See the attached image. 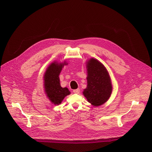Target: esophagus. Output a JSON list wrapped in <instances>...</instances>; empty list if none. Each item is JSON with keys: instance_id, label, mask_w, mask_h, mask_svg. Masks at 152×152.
Returning a JSON list of instances; mask_svg holds the SVG:
<instances>
[{"instance_id": "34e87169", "label": "esophagus", "mask_w": 152, "mask_h": 152, "mask_svg": "<svg viewBox=\"0 0 152 152\" xmlns=\"http://www.w3.org/2000/svg\"><path fill=\"white\" fill-rule=\"evenodd\" d=\"M73 93H75V94H79V93H80V90H79V88L74 90H73Z\"/></svg>"}]
</instances>
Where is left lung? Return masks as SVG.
I'll return each mask as SVG.
<instances>
[{
    "label": "left lung",
    "instance_id": "1",
    "mask_svg": "<svg viewBox=\"0 0 152 152\" xmlns=\"http://www.w3.org/2000/svg\"><path fill=\"white\" fill-rule=\"evenodd\" d=\"M87 87L83 94L91 104L98 106L109 99L112 93L110 76L103 65L91 58L87 62Z\"/></svg>",
    "mask_w": 152,
    "mask_h": 152
}]
</instances>
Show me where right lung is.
Instances as JSON below:
<instances>
[{"label": "right lung", "instance_id": "1", "mask_svg": "<svg viewBox=\"0 0 152 152\" xmlns=\"http://www.w3.org/2000/svg\"><path fill=\"white\" fill-rule=\"evenodd\" d=\"M66 64V62L52 63L47 69L44 76L46 93L49 100L55 104H60L65 97L70 94L67 88L61 87L59 82V73Z\"/></svg>", "mask_w": 152, "mask_h": 152}]
</instances>
